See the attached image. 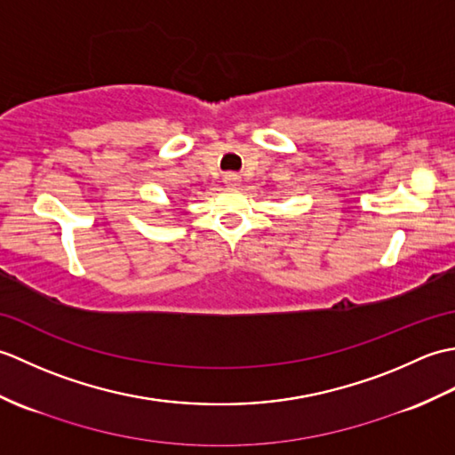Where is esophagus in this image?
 <instances>
[{
	"mask_svg": "<svg viewBox=\"0 0 455 455\" xmlns=\"http://www.w3.org/2000/svg\"><path fill=\"white\" fill-rule=\"evenodd\" d=\"M222 181H225L228 188H236L238 183H240V178L236 176V173H225V178H222Z\"/></svg>",
	"mask_w": 455,
	"mask_h": 455,
	"instance_id": "1",
	"label": "esophagus"
}]
</instances>
